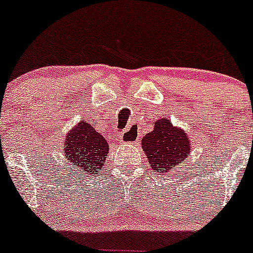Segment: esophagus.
<instances>
[{
  "mask_svg": "<svg viewBox=\"0 0 253 253\" xmlns=\"http://www.w3.org/2000/svg\"><path fill=\"white\" fill-rule=\"evenodd\" d=\"M135 138H137V131L134 130L133 128L125 130L124 133L120 135V140H123V142H133Z\"/></svg>",
  "mask_w": 253,
  "mask_h": 253,
  "instance_id": "1",
  "label": "esophagus"
}]
</instances>
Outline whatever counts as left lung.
Returning <instances> with one entry per match:
<instances>
[{
  "mask_svg": "<svg viewBox=\"0 0 253 253\" xmlns=\"http://www.w3.org/2000/svg\"><path fill=\"white\" fill-rule=\"evenodd\" d=\"M142 147L151 167L165 173L187 157L190 140L184 130L172 126L169 120L162 118L154 123L153 130L143 137Z\"/></svg>",
  "mask_w": 253,
  "mask_h": 253,
  "instance_id": "left-lung-1",
  "label": "left lung"
}]
</instances>
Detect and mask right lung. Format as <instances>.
I'll use <instances>...</instances> for the list:
<instances>
[{
	"label": "right lung",
	"instance_id": "right-lung-1",
	"mask_svg": "<svg viewBox=\"0 0 253 253\" xmlns=\"http://www.w3.org/2000/svg\"><path fill=\"white\" fill-rule=\"evenodd\" d=\"M109 146L101 134L92 125L81 122L71 130L64 140L63 154L71 162V169L80 171V175H93L102 169Z\"/></svg>",
	"mask_w": 253,
	"mask_h": 253
}]
</instances>
